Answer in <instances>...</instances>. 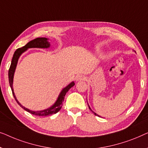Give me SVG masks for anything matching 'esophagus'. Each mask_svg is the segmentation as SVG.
<instances>
[{
    "mask_svg": "<svg viewBox=\"0 0 148 148\" xmlns=\"http://www.w3.org/2000/svg\"><path fill=\"white\" fill-rule=\"evenodd\" d=\"M85 79H86V77H85L84 75H77V76L75 77V80H76V81L84 80Z\"/></svg>",
    "mask_w": 148,
    "mask_h": 148,
    "instance_id": "obj_1",
    "label": "esophagus"
}]
</instances>
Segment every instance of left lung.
Listing matches in <instances>:
<instances>
[{
  "mask_svg": "<svg viewBox=\"0 0 148 148\" xmlns=\"http://www.w3.org/2000/svg\"><path fill=\"white\" fill-rule=\"evenodd\" d=\"M135 51V52H136V51ZM88 107H89V109H90V111H92V113H94V114H95V115H97V116H99V115H97V113H95V112H94V111H92V109H90V106H89V105H88Z\"/></svg>",
  "mask_w": 148,
  "mask_h": 148,
  "instance_id": "1",
  "label": "left lung"
}]
</instances>
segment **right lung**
Here are the masks:
<instances>
[{
  "label": "right lung",
  "instance_id": "add662e5",
  "mask_svg": "<svg viewBox=\"0 0 148 148\" xmlns=\"http://www.w3.org/2000/svg\"><path fill=\"white\" fill-rule=\"evenodd\" d=\"M48 40L49 39L46 38V37H37L36 39H33V40L30 41L29 42L27 43L25 46L16 49L13 54V57H12V59L11 61V66H10V68L9 70V84L11 88L12 95H13V97L14 98V99H15V101H16V103H18V105H19L21 107H22L23 109L25 110L26 111H27L31 114H33V115H35L37 116H49V115H53V114L57 113L61 109L66 94L68 92V90H69L72 86H74L75 84L74 82H72L71 83H70L68 86H66L65 88L62 89V91L60 93L59 96H58L57 100H56V101L55 102V103H54L51 107L47 108L46 109L42 110V111H32V110H29V109H27V108L25 107L24 106H23L18 101V100L16 99L15 95H14V90H13L12 84H13L14 74V72H15L18 60L19 59L20 56H21V54L23 53H24L25 51H27L29 48H41V49L49 48V47H50V43L49 42Z\"/></svg>",
  "mask_w": 148,
  "mask_h": 148
}]
</instances>
